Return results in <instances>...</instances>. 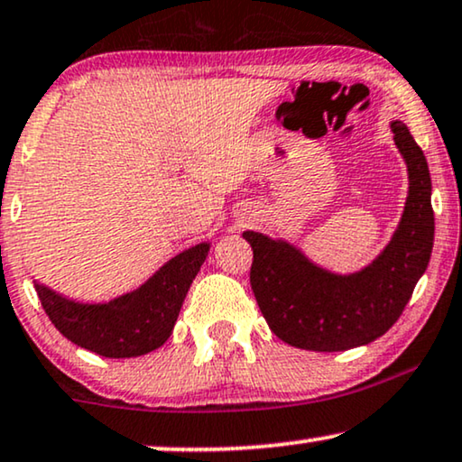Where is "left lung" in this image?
Returning a JSON list of instances; mask_svg holds the SVG:
<instances>
[{
	"label": "left lung",
	"mask_w": 462,
	"mask_h": 462,
	"mask_svg": "<svg viewBox=\"0 0 462 462\" xmlns=\"http://www.w3.org/2000/svg\"><path fill=\"white\" fill-rule=\"evenodd\" d=\"M405 158L410 192L395 236L372 266L350 276L317 268L291 245L257 232L243 238L254 249L251 289L268 328L291 346L336 353L386 334L410 302L431 260L435 215L427 158L403 122H393Z\"/></svg>",
	"instance_id": "8db88e82"
}]
</instances>
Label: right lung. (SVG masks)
I'll return each mask as SVG.
<instances>
[{
	"instance_id": "right-lung-1",
	"label": "right lung",
	"mask_w": 462,
	"mask_h": 462,
	"mask_svg": "<svg viewBox=\"0 0 462 462\" xmlns=\"http://www.w3.org/2000/svg\"><path fill=\"white\" fill-rule=\"evenodd\" d=\"M207 254V243L183 251L137 291L109 304L71 302L40 282H35V291L48 319L67 340L109 359L139 356L169 340Z\"/></svg>"
}]
</instances>
